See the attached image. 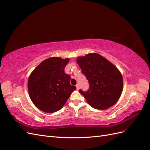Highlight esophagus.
I'll return each instance as SVG.
<instances>
[{"label":"esophagus","instance_id":"esophagus-1","mask_svg":"<svg viewBox=\"0 0 150 150\" xmlns=\"http://www.w3.org/2000/svg\"><path fill=\"white\" fill-rule=\"evenodd\" d=\"M79 84H76V88H77V89H79Z\"/></svg>","mask_w":150,"mask_h":150}]
</instances>
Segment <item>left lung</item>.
I'll use <instances>...</instances> for the list:
<instances>
[{"instance_id": "8db88e82", "label": "left lung", "mask_w": 150, "mask_h": 150, "mask_svg": "<svg viewBox=\"0 0 150 150\" xmlns=\"http://www.w3.org/2000/svg\"><path fill=\"white\" fill-rule=\"evenodd\" d=\"M77 62L88 80L87 91L79 89L89 105L97 110H106L118 101L122 91V75L106 58L96 53L79 57Z\"/></svg>"}]
</instances>
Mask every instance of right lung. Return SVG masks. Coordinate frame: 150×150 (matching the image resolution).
Listing matches in <instances>:
<instances>
[{"mask_svg": "<svg viewBox=\"0 0 150 150\" xmlns=\"http://www.w3.org/2000/svg\"><path fill=\"white\" fill-rule=\"evenodd\" d=\"M69 59L54 57L44 60L32 72L28 80V91L34 105L41 111H57L76 89L71 85V77L64 68Z\"/></svg>", "mask_w": 150, "mask_h": 150, "instance_id": "1", "label": "right lung"}]
</instances>
